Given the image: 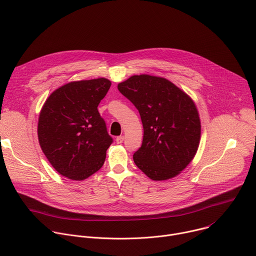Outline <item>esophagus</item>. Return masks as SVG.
I'll list each match as a JSON object with an SVG mask.
<instances>
[{"mask_svg":"<svg viewBox=\"0 0 256 256\" xmlns=\"http://www.w3.org/2000/svg\"><path fill=\"white\" fill-rule=\"evenodd\" d=\"M124 136H120L116 138V142L118 144H122L124 142Z\"/></svg>","mask_w":256,"mask_h":256,"instance_id":"34e87169","label":"esophagus"}]
</instances>
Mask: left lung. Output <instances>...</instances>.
I'll return each instance as SVG.
<instances>
[{
  "mask_svg": "<svg viewBox=\"0 0 256 256\" xmlns=\"http://www.w3.org/2000/svg\"><path fill=\"white\" fill-rule=\"evenodd\" d=\"M118 89L138 110L144 138L134 162L149 178L178 175L194 159L200 140V120L192 99L165 78L134 75Z\"/></svg>",
  "mask_w": 256,
  "mask_h": 256,
  "instance_id": "8db88e82",
  "label": "left lung"
}]
</instances>
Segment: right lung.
Masks as SVG:
<instances>
[{
  "label": "right lung",
  "instance_id": "right-lung-1",
  "mask_svg": "<svg viewBox=\"0 0 256 256\" xmlns=\"http://www.w3.org/2000/svg\"><path fill=\"white\" fill-rule=\"evenodd\" d=\"M110 86L105 78L70 82L54 91L42 108L38 126L42 150L68 179L84 180L104 164L114 140L97 107Z\"/></svg>",
  "mask_w": 256,
  "mask_h": 256
}]
</instances>
